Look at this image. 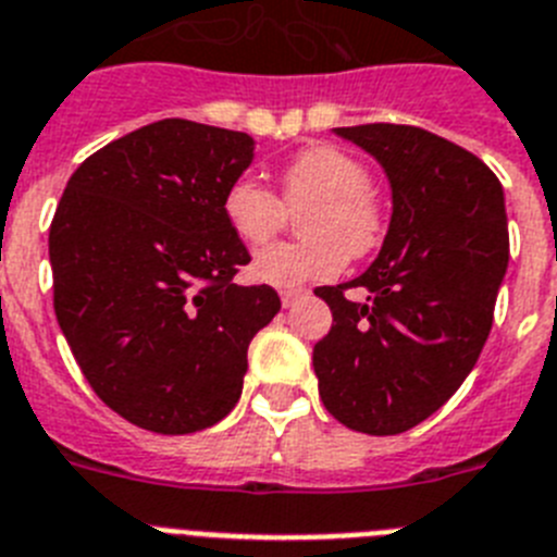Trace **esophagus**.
Segmentation results:
<instances>
[{
  "instance_id": "34e87169",
  "label": "esophagus",
  "mask_w": 557,
  "mask_h": 557,
  "mask_svg": "<svg viewBox=\"0 0 557 557\" xmlns=\"http://www.w3.org/2000/svg\"><path fill=\"white\" fill-rule=\"evenodd\" d=\"M302 294H306V288H280V299H283L285 308H292Z\"/></svg>"
}]
</instances>
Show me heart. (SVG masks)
Masks as SVG:
<instances>
[{
    "label": "heart",
    "instance_id": "1",
    "mask_svg": "<svg viewBox=\"0 0 557 557\" xmlns=\"http://www.w3.org/2000/svg\"><path fill=\"white\" fill-rule=\"evenodd\" d=\"M283 198L258 178H235L224 193V219L246 246H263L277 235L292 212L299 221L302 244H277L258 251L251 277L269 285H302L327 280L345 269L347 255L364 258L381 240V212L370 196L372 176L364 164L333 145L308 148L283 171Z\"/></svg>",
    "mask_w": 557,
    "mask_h": 557
}]
</instances>
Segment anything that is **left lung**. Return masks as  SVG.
<instances>
[{
    "mask_svg": "<svg viewBox=\"0 0 557 557\" xmlns=\"http://www.w3.org/2000/svg\"><path fill=\"white\" fill-rule=\"evenodd\" d=\"M375 157L393 219L361 277L322 285L333 325L313 345L319 398L352 432L400 434L468 379L507 272L505 193L471 151L414 125L336 128ZM364 287V300H347Z\"/></svg>",
    "mask_w": 557,
    "mask_h": 557,
    "instance_id": "obj_1",
    "label": "left lung"
}]
</instances>
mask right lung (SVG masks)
<instances>
[{
    "instance_id": "right-lung-1",
    "label": "right lung",
    "mask_w": 557,
    "mask_h": 557,
    "mask_svg": "<svg viewBox=\"0 0 557 557\" xmlns=\"http://www.w3.org/2000/svg\"><path fill=\"white\" fill-rule=\"evenodd\" d=\"M251 157L249 134L159 120L91 153L58 201V325L98 398L139 429L226 418L249 342L280 311L272 285L232 283L251 258L221 205Z\"/></svg>"
}]
</instances>
